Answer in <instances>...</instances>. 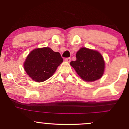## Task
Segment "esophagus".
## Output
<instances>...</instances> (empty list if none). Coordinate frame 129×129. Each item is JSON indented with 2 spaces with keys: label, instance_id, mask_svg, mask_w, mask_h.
Instances as JSON below:
<instances>
[{
  "label": "esophagus",
  "instance_id": "34e87169",
  "mask_svg": "<svg viewBox=\"0 0 129 129\" xmlns=\"http://www.w3.org/2000/svg\"><path fill=\"white\" fill-rule=\"evenodd\" d=\"M64 60H65V61H68V62H70V60H71V58H70V57H67Z\"/></svg>",
  "mask_w": 129,
  "mask_h": 129
}]
</instances>
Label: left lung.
<instances>
[{
    "label": "left lung",
    "instance_id": "1",
    "mask_svg": "<svg viewBox=\"0 0 129 129\" xmlns=\"http://www.w3.org/2000/svg\"><path fill=\"white\" fill-rule=\"evenodd\" d=\"M70 65L83 80L94 82L100 79L105 70V61L98 51L82 47L76 53V60Z\"/></svg>",
    "mask_w": 129,
    "mask_h": 129
}]
</instances>
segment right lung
<instances>
[{
	"label": "right lung",
	"mask_w": 129,
	"mask_h": 129,
	"mask_svg": "<svg viewBox=\"0 0 129 129\" xmlns=\"http://www.w3.org/2000/svg\"><path fill=\"white\" fill-rule=\"evenodd\" d=\"M62 62L63 58L59 52H54L49 47H43L30 53L24 63V68L33 80L42 82L50 78Z\"/></svg>",
	"instance_id": "right-lung-1"
}]
</instances>
